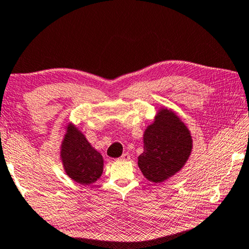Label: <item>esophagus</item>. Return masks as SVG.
<instances>
[{
	"label": "esophagus",
	"instance_id": "esophagus-1",
	"mask_svg": "<svg viewBox=\"0 0 249 249\" xmlns=\"http://www.w3.org/2000/svg\"><path fill=\"white\" fill-rule=\"evenodd\" d=\"M129 158H131V157H129V155L127 152H125V153H123V155H122V157L120 158V160H128Z\"/></svg>",
	"mask_w": 249,
	"mask_h": 249
}]
</instances>
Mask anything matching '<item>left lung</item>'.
Masks as SVG:
<instances>
[{"label": "left lung", "mask_w": 249, "mask_h": 249, "mask_svg": "<svg viewBox=\"0 0 249 249\" xmlns=\"http://www.w3.org/2000/svg\"><path fill=\"white\" fill-rule=\"evenodd\" d=\"M144 151L139 167L146 179L161 183L181 169L192 151V138L186 126L173 111L160 110L155 123L145 129Z\"/></svg>", "instance_id": "obj_1"}]
</instances>
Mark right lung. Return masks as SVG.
Segmentation results:
<instances>
[{"label": "right lung", "mask_w": 249, "mask_h": 249, "mask_svg": "<svg viewBox=\"0 0 249 249\" xmlns=\"http://www.w3.org/2000/svg\"><path fill=\"white\" fill-rule=\"evenodd\" d=\"M61 157L66 174L80 184L94 183L103 174V156L92 149L85 135L72 126H69L62 143Z\"/></svg>", "instance_id": "obj_1"}]
</instances>
